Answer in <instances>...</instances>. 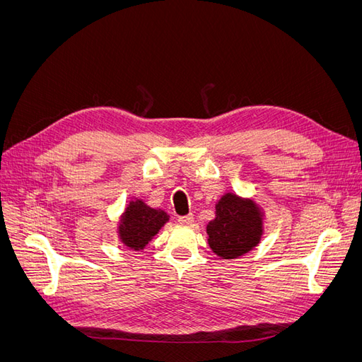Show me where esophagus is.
<instances>
[{"mask_svg":"<svg viewBox=\"0 0 362 362\" xmlns=\"http://www.w3.org/2000/svg\"><path fill=\"white\" fill-rule=\"evenodd\" d=\"M178 222H180L181 225H192V223H193V216L189 214V216L178 217Z\"/></svg>","mask_w":362,"mask_h":362,"instance_id":"1","label":"esophagus"}]
</instances>
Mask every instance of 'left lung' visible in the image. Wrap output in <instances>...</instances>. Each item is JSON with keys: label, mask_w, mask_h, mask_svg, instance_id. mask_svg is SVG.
Returning a JSON list of instances; mask_svg holds the SVG:
<instances>
[{"label": "left lung", "mask_w": 362, "mask_h": 362, "mask_svg": "<svg viewBox=\"0 0 362 362\" xmlns=\"http://www.w3.org/2000/svg\"><path fill=\"white\" fill-rule=\"evenodd\" d=\"M216 217L206 223L208 246L222 259H235L255 249L264 234V210L252 198L233 192L216 202Z\"/></svg>", "instance_id": "1"}]
</instances>
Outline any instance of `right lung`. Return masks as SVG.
Segmentation results:
<instances>
[{
    "label": "right lung",
    "instance_id": "add662e5",
    "mask_svg": "<svg viewBox=\"0 0 362 362\" xmlns=\"http://www.w3.org/2000/svg\"><path fill=\"white\" fill-rule=\"evenodd\" d=\"M168 222L166 211L152 208L141 199H133L119 217L117 238L128 249L140 252Z\"/></svg>",
    "mask_w": 362,
    "mask_h": 362
}]
</instances>
